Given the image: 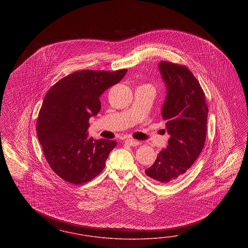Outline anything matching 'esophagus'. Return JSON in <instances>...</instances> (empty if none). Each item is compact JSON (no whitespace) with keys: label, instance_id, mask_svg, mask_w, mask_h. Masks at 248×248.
<instances>
[{"label":"esophagus","instance_id":"obj_1","mask_svg":"<svg viewBox=\"0 0 248 248\" xmlns=\"http://www.w3.org/2000/svg\"><path fill=\"white\" fill-rule=\"evenodd\" d=\"M124 143H127L128 145H130V146H136V145H139L140 144V142L139 141H136L135 139H126L125 141H124Z\"/></svg>","mask_w":248,"mask_h":248}]
</instances>
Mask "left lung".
Instances as JSON below:
<instances>
[{
    "instance_id": "1",
    "label": "left lung",
    "mask_w": 248,
    "mask_h": 248,
    "mask_svg": "<svg viewBox=\"0 0 248 248\" xmlns=\"http://www.w3.org/2000/svg\"><path fill=\"white\" fill-rule=\"evenodd\" d=\"M158 68L167 90L162 117L170 138L144 172L167 184L180 179L203 150L208 107L200 83L186 66L162 61Z\"/></svg>"
}]
</instances>
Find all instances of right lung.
I'll list each match as a JSON object with an SVG mask.
<instances>
[{"label":"right lung","mask_w":248,"mask_h":248,"mask_svg":"<svg viewBox=\"0 0 248 248\" xmlns=\"http://www.w3.org/2000/svg\"><path fill=\"white\" fill-rule=\"evenodd\" d=\"M127 72L77 71L62 78L47 92L38 115L36 132L53 172L74 185L101 173L115 141L88 138L91 116L101 109L100 97Z\"/></svg>","instance_id":"add662e5"}]
</instances>
